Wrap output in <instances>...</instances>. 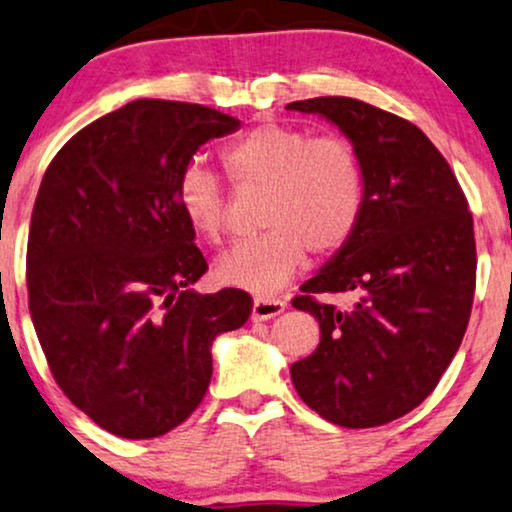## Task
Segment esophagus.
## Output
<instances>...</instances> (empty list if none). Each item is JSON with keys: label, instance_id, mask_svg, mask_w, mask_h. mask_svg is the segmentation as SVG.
<instances>
[{"label": "esophagus", "instance_id": "1", "mask_svg": "<svg viewBox=\"0 0 512 512\" xmlns=\"http://www.w3.org/2000/svg\"><path fill=\"white\" fill-rule=\"evenodd\" d=\"M283 299H269V297H257L255 304H252V320H269L278 316V313L285 311Z\"/></svg>", "mask_w": 512, "mask_h": 512}]
</instances>
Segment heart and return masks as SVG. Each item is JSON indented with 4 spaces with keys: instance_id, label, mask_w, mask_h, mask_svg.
<instances>
[{
    "instance_id": "heart-1",
    "label": "heart",
    "mask_w": 512,
    "mask_h": 512,
    "mask_svg": "<svg viewBox=\"0 0 512 512\" xmlns=\"http://www.w3.org/2000/svg\"><path fill=\"white\" fill-rule=\"evenodd\" d=\"M238 192H264L260 236L215 262V278L252 295H274L302 269L306 250L325 257L356 234L365 210V168L349 140L313 135L290 124H260L222 149ZM177 206L203 241L220 243L227 192L217 175L189 163L177 180Z\"/></svg>"
}]
</instances>
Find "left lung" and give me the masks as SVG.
Instances as JSON below:
<instances>
[{"label":"left lung","instance_id":"left-lung-1","mask_svg":"<svg viewBox=\"0 0 512 512\" xmlns=\"http://www.w3.org/2000/svg\"><path fill=\"white\" fill-rule=\"evenodd\" d=\"M323 114L365 168V210L351 241L292 299L320 323V344L290 367L299 398L346 428L384 426L424 403L459 351L475 295V234L445 156L412 121L344 95L290 102ZM353 291L339 312L318 294Z\"/></svg>","mask_w":512,"mask_h":512}]
</instances>
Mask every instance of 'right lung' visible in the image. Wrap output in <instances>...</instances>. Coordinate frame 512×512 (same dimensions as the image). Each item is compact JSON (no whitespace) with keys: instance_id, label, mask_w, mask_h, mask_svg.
Listing matches in <instances>:
<instances>
[{"instance_id":"right-lung-1","label":"right lung","mask_w":512,"mask_h":512,"mask_svg":"<svg viewBox=\"0 0 512 512\" xmlns=\"http://www.w3.org/2000/svg\"><path fill=\"white\" fill-rule=\"evenodd\" d=\"M241 121L142 98L95 119L46 168L27 238V297L53 379L105 431L147 440L201 405L210 346L252 297L199 295L208 271L177 206L196 149Z\"/></svg>"}]
</instances>
